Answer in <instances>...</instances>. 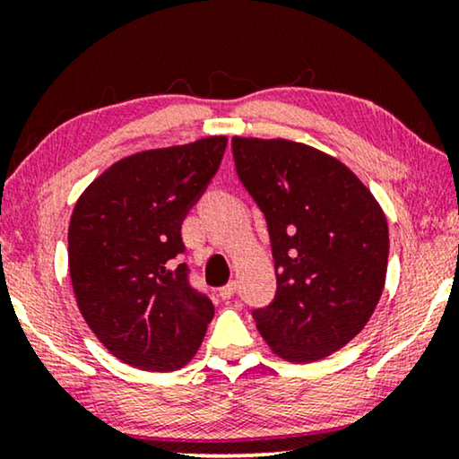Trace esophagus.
Wrapping results in <instances>:
<instances>
[{
    "mask_svg": "<svg viewBox=\"0 0 459 459\" xmlns=\"http://www.w3.org/2000/svg\"><path fill=\"white\" fill-rule=\"evenodd\" d=\"M234 294H236V281H228V284L219 288V297H221L223 300L231 299V297H234Z\"/></svg>",
    "mask_w": 459,
    "mask_h": 459,
    "instance_id": "1",
    "label": "esophagus"
}]
</instances>
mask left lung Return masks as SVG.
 <instances>
[{
    "label": "left lung",
    "mask_w": 459,
    "mask_h": 459,
    "mask_svg": "<svg viewBox=\"0 0 459 459\" xmlns=\"http://www.w3.org/2000/svg\"><path fill=\"white\" fill-rule=\"evenodd\" d=\"M238 178L267 221L273 303L253 313L275 355L309 363L342 349L369 322L388 265L378 200L347 165L290 140L231 137Z\"/></svg>",
    "instance_id": "8db88e82"
}]
</instances>
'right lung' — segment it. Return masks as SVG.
I'll list each match as a JSON object with an SVG mask.
<instances>
[{"label": "right lung", "mask_w": 459, "mask_h": 459, "mask_svg": "<svg viewBox=\"0 0 459 459\" xmlns=\"http://www.w3.org/2000/svg\"><path fill=\"white\" fill-rule=\"evenodd\" d=\"M228 137L125 156L74 204L68 269L98 341L148 372H173L196 355L215 307L194 290L181 223L221 165Z\"/></svg>", "instance_id": "right-lung-1"}]
</instances>
